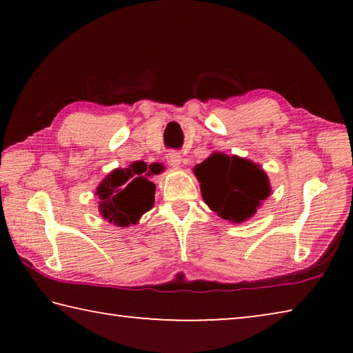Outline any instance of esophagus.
Returning <instances> with one entry per match:
<instances>
[{
	"mask_svg": "<svg viewBox=\"0 0 353 353\" xmlns=\"http://www.w3.org/2000/svg\"><path fill=\"white\" fill-rule=\"evenodd\" d=\"M166 162H168L171 166H174V168H177V166H181V163H182L181 154H179L177 151H170L168 154H166Z\"/></svg>",
	"mask_w": 353,
	"mask_h": 353,
	"instance_id": "obj_1",
	"label": "esophagus"
}]
</instances>
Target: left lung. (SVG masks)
Returning <instances> with one entry per match:
<instances>
[{"instance_id": "1", "label": "left lung", "mask_w": 353, "mask_h": 353, "mask_svg": "<svg viewBox=\"0 0 353 353\" xmlns=\"http://www.w3.org/2000/svg\"><path fill=\"white\" fill-rule=\"evenodd\" d=\"M205 204L223 219L243 223L271 193L266 172L246 159L214 152L196 165Z\"/></svg>"}]
</instances>
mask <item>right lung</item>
I'll list each match as a JSON object with an SVG mask.
<instances>
[{
	"label": "right lung",
	"mask_w": 353,
	"mask_h": 353,
	"mask_svg": "<svg viewBox=\"0 0 353 353\" xmlns=\"http://www.w3.org/2000/svg\"><path fill=\"white\" fill-rule=\"evenodd\" d=\"M160 166L134 162L128 168L112 171L99 183V212L109 223L126 227L135 224L154 205L155 185L149 177L159 174Z\"/></svg>",
	"instance_id": "1"
}]
</instances>
